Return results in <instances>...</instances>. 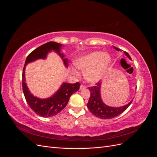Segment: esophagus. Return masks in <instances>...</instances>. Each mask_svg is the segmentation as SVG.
<instances>
[{
	"label": "esophagus",
	"mask_w": 157,
	"mask_h": 157,
	"mask_svg": "<svg viewBox=\"0 0 157 157\" xmlns=\"http://www.w3.org/2000/svg\"><path fill=\"white\" fill-rule=\"evenodd\" d=\"M86 88V86H85V85L81 84V85H80V90H82V89H84V88Z\"/></svg>",
	"instance_id": "obj_1"
}]
</instances>
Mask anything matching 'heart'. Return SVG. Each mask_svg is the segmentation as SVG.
Instances as JSON below:
<instances>
[{
	"label": "heart",
	"mask_w": 157,
	"mask_h": 157,
	"mask_svg": "<svg viewBox=\"0 0 157 157\" xmlns=\"http://www.w3.org/2000/svg\"><path fill=\"white\" fill-rule=\"evenodd\" d=\"M109 63L110 56L108 54L96 51L82 57L77 61L76 65L78 69L85 71L84 77L87 81L95 83L105 75ZM73 73H77L75 71Z\"/></svg>",
	"instance_id": "heart-1"
}]
</instances>
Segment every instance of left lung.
Masks as SVG:
<instances>
[{
	"label": "left lung",
	"instance_id": "left-lung-1",
	"mask_svg": "<svg viewBox=\"0 0 157 157\" xmlns=\"http://www.w3.org/2000/svg\"><path fill=\"white\" fill-rule=\"evenodd\" d=\"M117 51H121L122 50L113 46ZM125 55L131 59L130 55L128 52H124ZM100 86L101 83L98 82L93 86L88 87L90 92V97L87 103V107L90 111L96 117L102 118V119H110L124 112L126 109L130 106L132 101L127 105L121 107H111L104 104L101 99L100 96Z\"/></svg>",
	"mask_w": 157,
	"mask_h": 157
}]
</instances>
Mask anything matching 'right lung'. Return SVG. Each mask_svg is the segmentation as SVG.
Masks as SVG:
<instances>
[{"mask_svg": "<svg viewBox=\"0 0 157 157\" xmlns=\"http://www.w3.org/2000/svg\"><path fill=\"white\" fill-rule=\"evenodd\" d=\"M61 44L54 42H48L46 44L38 47L28 55L25 60L22 73V88L23 92L28 105L32 110L38 115L42 117H50L56 115L66 107L68 103L69 98L73 93L79 90L80 84L77 82L75 84L63 83L54 96L48 99H41L33 96L28 90L25 79V68L26 65L37 59H44L46 57L48 52L54 50L59 55L63 58L62 54L60 53V47ZM64 64L67 65L68 61L63 59Z\"/></svg>", "mask_w": 157, "mask_h": 157, "instance_id": "right-lung-1", "label": "right lung"}]
</instances>
